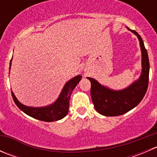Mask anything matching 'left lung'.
<instances>
[{
    "label": "left lung",
    "instance_id": "left-lung-1",
    "mask_svg": "<svg viewBox=\"0 0 157 157\" xmlns=\"http://www.w3.org/2000/svg\"><path fill=\"white\" fill-rule=\"evenodd\" d=\"M128 30L137 36L141 50V74L140 77L130 86L121 90H115L99 83L95 79L87 77L91 83L92 101L96 110L105 116H118L123 115L137 106L146 93L149 82L148 54L143 39L134 30Z\"/></svg>",
    "mask_w": 157,
    "mask_h": 157
}]
</instances>
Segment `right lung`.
<instances>
[{"mask_svg": "<svg viewBox=\"0 0 157 157\" xmlns=\"http://www.w3.org/2000/svg\"><path fill=\"white\" fill-rule=\"evenodd\" d=\"M11 61H12V59H11L10 63L9 73H10V71ZM81 78L82 76L77 75L68 80L64 84V87L61 90L58 99L53 103L46 105V106H27V105H23L20 101H18V99H17V97L14 95L13 92L12 91L11 93H12L14 102L17 105V107L29 116L33 117L36 119L40 120V121H48V122L58 121V120H61L63 118H64L67 115V114L68 113L69 101L70 99H71V95L74 89L76 87V86L80 81Z\"/></svg>", "mask_w": 157, "mask_h": 157, "instance_id": "right-lung-1", "label": "right lung"}]
</instances>
